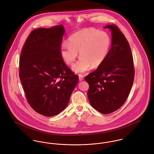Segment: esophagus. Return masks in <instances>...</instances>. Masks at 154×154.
<instances>
[{
  "mask_svg": "<svg viewBox=\"0 0 154 154\" xmlns=\"http://www.w3.org/2000/svg\"><path fill=\"white\" fill-rule=\"evenodd\" d=\"M83 79H84V76L81 75H79V81H83Z\"/></svg>",
  "mask_w": 154,
  "mask_h": 154,
  "instance_id": "esophagus-1",
  "label": "esophagus"
}]
</instances>
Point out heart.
<instances>
[{
    "mask_svg": "<svg viewBox=\"0 0 154 154\" xmlns=\"http://www.w3.org/2000/svg\"><path fill=\"white\" fill-rule=\"evenodd\" d=\"M111 40L109 34L93 28H85L72 34L68 43L62 44L60 53L68 65H72L78 55L81 57L72 70L78 73H84L92 67L100 66L110 51Z\"/></svg>",
    "mask_w": 154,
    "mask_h": 154,
    "instance_id": "obj_1",
    "label": "heart"
}]
</instances>
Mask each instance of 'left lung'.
Wrapping results in <instances>:
<instances>
[{
  "mask_svg": "<svg viewBox=\"0 0 154 154\" xmlns=\"http://www.w3.org/2000/svg\"><path fill=\"white\" fill-rule=\"evenodd\" d=\"M111 33V47L104 62L85 78L91 106L107 114L120 108L132 88L134 70L129 44L115 25L104 27Z\"/></svg>",
  "mask_w": 154,
  "mask_h": 154,
  "instance_id": "obj_1",
  "label": "left lung"
}]
</instances>
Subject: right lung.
<instances>
[{
	"label": "right lung",
	"instance_id": "right-lung-1",
	"mask_svg": "<svg viewBox=\"0 0 154 154\" xmlns=\"http://www.w3.org/2000/svg\"><path fill=\"white\" fill-rule=\"evenodd\" d=\"M65 33L62 25L33 30L20 57V78L27 101L33 110L47 117L66 108L79 81L60 56Z\"/></svg>",
	"mask_w": 154,
	"mask_h": 154
}]
</instances>
